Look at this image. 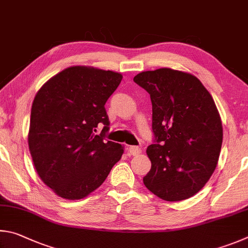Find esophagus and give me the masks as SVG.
I'll return each mask as SVG.
<instances>
[{
    "instance_id": "34e87169",
    "label": "esophagus",
    "mask_w": 248,
    "mask_h": 248,
    "mask_svg": "<svg viewBox=\"0 0 248 248\" xmlns=\"http://www.w3.org/2000/svg\"><path fill=\"white\" fill-rule=\"evenodd\" d=\"M128 153L131 155H140L141 153V149L137 146H131L128 148Z\"/></svg>"
}]
</instances>
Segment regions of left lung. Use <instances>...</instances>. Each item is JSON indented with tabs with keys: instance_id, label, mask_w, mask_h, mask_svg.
<instances>
[{
	"instance_id": "obj_1",
	"label": "left lung",
	"mask_w": 248,
	"mask_h": 248,
	"mask_svg": "<svg viewBox=\"0 0 248 248\" xmlns=\"http://www.w3.org/2000/svg\"><path fill=\"white\" fill-rule=\"evenodd\" d=\"M134 81L153 103L155 144L146 150L151 169L145 186L167 202L194 196L214 173L222 145L214 99L196 76L172 68L141 72Z\"/></svg>"
}]
</instances>
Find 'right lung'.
I'll return each mask as SVG.
<instances>
[{
    "label": "right lung",
    "mask_w": 248,
    "mask_h": 248,
    "mask_svg": "<svg viewBox=\"0 0 248 248\" xmlns=\"http://www.w3.org/2000/svg\"><path fill=\"white\" fill-rule=\"evenodd\" d=\"M122 74L85 65L63 69L42 85L30 114L28 147L39 177L58 196L78 201L94 192L124 146L104 141L107 100ZM99 123L102 134H95Z\"/></svg>",
    "instance_id": "add662e5"
}]
</instances>
